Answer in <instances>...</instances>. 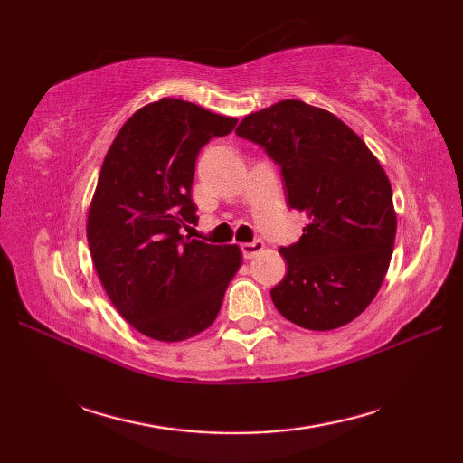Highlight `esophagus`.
<instances>
[{"label": "esophagus", "instance_id": "esophagus-1", "mask_svg": "<svg viewBox=\"0 0 463 463\" xmlns=\"http://www.w3.org/2000/svg\"><path fill=\"white\" fill-rule=\"evenodd\" d=\"M262 249H264V242L262 241H252V242L241 244V250H242V257L244 259H252L254 254H259Z\"/></svg>", "mask_w": 463, "mask_h": 463}]
</instances>
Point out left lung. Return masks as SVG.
<instances>
[{"label": "left lung", "instance_id": "8db88e82", "mask_svg": "<svg viewBox=\"0 0 463 463\" xmlns=\"http://www.w3.org/2000/svg\"><path fill=\"white\" fill-rule=\"evenodd\" d=\"M237 135L280 166L288 206L308 219L298 242L280 247L288 270L270 290L274 307L308 330L352 322L378 294L394 249L382 165L336 115L297 99L247 115Z\"/></svg>", "mask_w": 463, "mask_h": 463}]
</instances>
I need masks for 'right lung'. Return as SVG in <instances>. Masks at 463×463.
<instances>
[{"mask_svg":"<svg viewBox=\"0 0 463 463\" xmlns=\"http://www.w3.org/2000/svg\"><path fill=\"white\" fill-rule=\"evenodd\" d=\"M237 119L161 99L145 105L105 155L87 216V241L99 280L117 312L145 336L193 338L214 322L242 257L184 237L196 222L194 163Z\"/></svg>","mask_w":463,"mask_h":463,"instance_id":"obj_1","label":"right lung"}]
</instances>
